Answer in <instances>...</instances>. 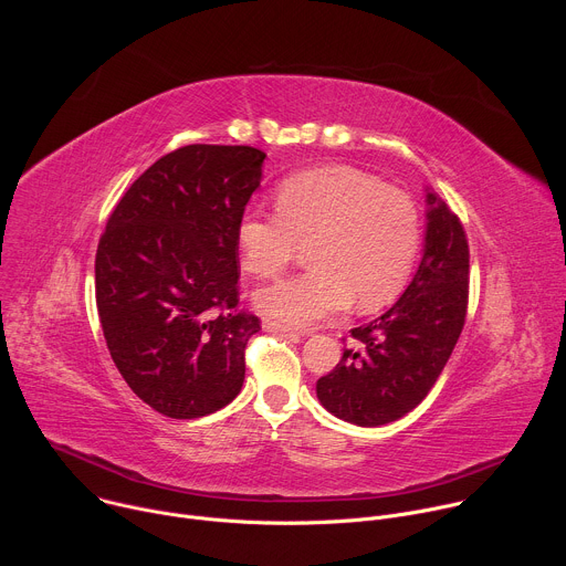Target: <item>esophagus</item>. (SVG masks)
<instances>
[{"label":"esophagus","instance_id":"34e87169","mask_svg":"<svg viewBox=\"0 0 566 566\" xmlns=\"http://www.w3.org/2000/svg\"><path fill=\"white\" fill-rule=\"evenodd\" d=\"M262 327L273 334H295V329L291 325H286V322H280V319H273V317H266L262 322Z\"/></svg>","mask_w":566,"mask_h":566}]
</instances>
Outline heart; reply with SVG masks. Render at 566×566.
I'll return each instance as SVG.
<instances>
[{"mask_svg":"<svg viewBox=\"0 0 566 566\" xmlns=\"http://www.w3.org/2000/svg\"><path fill=\"white\" fill-rule=\"evenodd\" d=\"M275 206L239 219L241 266L275 277L311 247L313 269L260 289L262 313L306 327L352 302L380 308L406 286L421 249V212L406 190L349 166H325L284 179Z\"/></svg>","mask_w":566,"mask_h":566,"instance_id":"obj_1","label":"heart"}]
</instances>
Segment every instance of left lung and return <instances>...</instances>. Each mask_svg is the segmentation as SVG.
<instances>
[{"label":"left lung","mask_w":566,"mask_h":566,"mask_svg":"<svg viewBox=\"0 0 566 566\" xmlns=\"http://www.w3.org/2000/svg\"><path fill=\"white\" fill-rule=\"evenodd\" d=\"M426 251L406 293L369 325L352 329L354 347L317 378L334 417L378 428L412 412L434 387L465 322L470 251L461 219L428 192Z\"/></svg>","instance_id":"obj_1"}]
</instances>
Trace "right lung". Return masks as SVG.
I'll return each mask as SVG.
<instances>
[{"label": "right lung", "instance_id": "add662e5", "mask_svg": "<svg viewBox=\"0 0 566 566\" xmlns=\"http://www.w3.org/2000/svg\"><path fill=\"white\" fill-rule=\"evenodd\" d=\"M266 154L186 145L120 197L96 251V306L109 354L151 410L212 415L239 394L262 329L239 308L237 226Z\"/></svg>", "mask_w": 566, "mask_h": 566}]
</instances>
